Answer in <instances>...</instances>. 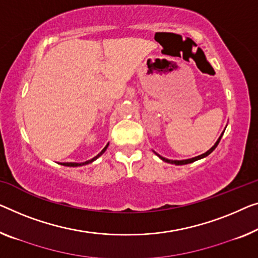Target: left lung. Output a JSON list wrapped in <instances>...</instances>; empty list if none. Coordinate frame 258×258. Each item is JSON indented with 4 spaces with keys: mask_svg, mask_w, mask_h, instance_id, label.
I'll list each match as a JSON object with an SVG mask.
<instances>
[{
    "mask_svg": "<svg viewBox=\"0 0 258 258\" xmlns=\"http://www.w3.org/2000/svg\"><path fill=\"white\" fill-rule=\"evenodd\" d=\"M222 134H224V132L221 133V136L219 137V139L217 140V142H215L214 144V146H212V147H211L209 151H207L206 153H204V154H202V155H199V156H196V157H192V159H187V160H168V159H166V157H163V156H161V155H159V154H156L157 156L160 157L161 160L162 161H164V162H168V163H171V164H176V166H183V164H187V163H192V162H195V161H197V160H201V159H204V157H206L207 155H210L211 153H212L215 148H217V146L219 145V142H220V140H221V137H222Z\"/></svg>",
    "mask_w": 258,
    "mask_h": 258,
    "instance_id": "left-lung-1",
    "label": "left lung"
}]
</instances>
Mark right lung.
Masks as SVG:
<instances>
[{
    "instance_id": "add662e5",
    "label": "right lung",
    "mask_w": 258,
    "mask_h": 258,
    "mask_svg": "<svg viewBox=\"0 0 258 258\" xmlns=\"http://www.w3.org/2000/svg\"><path fill=\"white\" fill-rule=\"evenodd\" d=\"M107 146H109V144H107L104 148L102 149V152L98 154V155H96L95 157H92L91 160H88V161H86V162H82V163H76V162H64V163H60V164H62V166H66V167H80V166H84V164H88V163H91V162H94V161L96 160V159H98L99 156L102 155L103 153H104L105 151H106V148H107Z\"/></svg>"
}]
</instances>
